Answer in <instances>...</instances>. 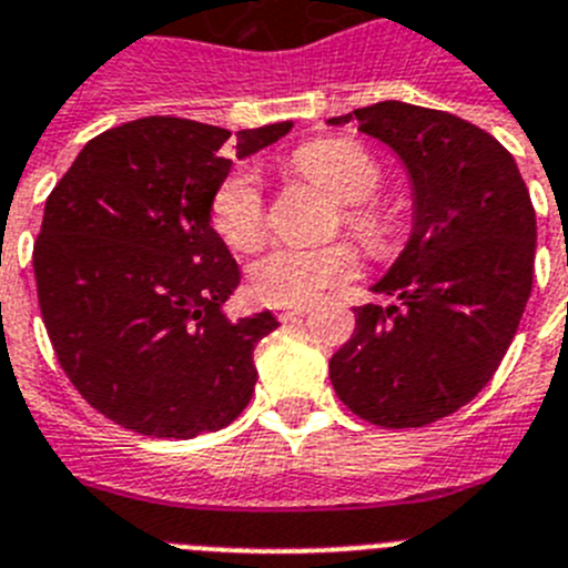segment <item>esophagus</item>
Here are the masks:
<instances>
[{"label":"esophagus","instance_id":"34e87169","mask_svg":"<svg viewBox=\"0 0 568 568\" xmlns=\"http://www.w3.org/2000/svg\"><path fill=\"white\" fill-rule=\"evenodd\" d=\"M305 314H308V308H305V305H294V308H277L280 322H291V320H296V316H305Z\"/></svg>","mask_w":568,"mask_h":568}]
</instances>
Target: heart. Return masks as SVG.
<instances>
[{"mask_svg": "<svg viewBox=\"0 0 568 568\" xmlns=\"http://www.w3.org/2000/svg\"><path fill=\"white\" fill-rule=\"evenodd\" d=\"M294 170L342 203L345 223L367 248H385L393 234L390 214L367 201L379 189V161L351 138H320L294 152ZM212 223L229 246L252 252L265 237V203L257 178L234 172L212 197ZM359 272L351 246L294 248L280 246L252 265L254 294L268 305H308L325 291L339 288Z\"/></svg>", "mask_w": 568, "mask_h": 568, "instance_id": "heart-1", "label": "heart"}]
</instances>
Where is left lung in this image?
Here are the masks:
<instances>
[{
    "label": "left lung",
    "mask_w": 568,
    "mask_h": 568,
    "mask_svg": "<svg viewBox=\"0 0 568 568\" xmlns=\"http://www.w3.org/2000/svg\"><path fill=\"white\" fill-rule=\"evenodd\" d=\"M351 121L405 163L413 229L371 288L393 303L354 308L331 385L365 422L422 427L473 402L507 354L532 294L535 209L515 158L458 115L379 101L328 124Z\"/></svg>",
    "instance_id": "obj_1"
}]
</instances>
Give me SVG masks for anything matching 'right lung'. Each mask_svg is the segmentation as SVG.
<instances>
[{"label":"right lung","mask_w":568,"mask_h":568,"mask_svg":"<svg viewBox=\"0 0 568 568\" xmlns=\"http://www.w3.org/2000/svg\"><path fill=\"white\" fill-rule=\"evenodd\" d=\"M291 121L237 132V158ZM232 132L170 115L112 126L73 161L44 203L33 274L61 371L115 424L195 438L252 402L254 345L272 311L232 322L237 263L212 229Z\"/></svg>","instance_id":"1"}]
</instances>
